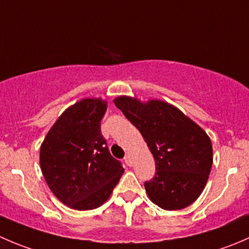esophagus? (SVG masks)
<instances>
[{
    "instance_id": "1",
    "label": "esophagus",
    "mask_w": 249,
    "mask_h": 249,
    "mask_svg": "<svg viewBox=\"0 0 249 249\" xmlns=\"http://www.w3.org/2000/svg\"><path fill=\"white\" fill-rule=\"evenodd\" d=\"M125 162H126L127 166H132V164H134V161H132V158L130 157V155H126V157H125Z\"/></svg>"
}]
</instances>
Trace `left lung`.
Segmentation results:
<instances>
[{
    "label": "left lung",
    "instance_id": "8db88e82",
    "mask_svg": "<svg viewBox=\"0 0 249 249\" xmlns=\"http://www.w3.org/2000/svg\"><path fill=\"white\" fill-rule=\"evenodd\" d=\"M113 102L139 129L154 157L157 173L144 183L150 201L167 211L192 205L212 169V143L205 130L161 100L119 96Z\"/></svg>",
    "mask_w": 249,
    "mask_h": 249
}]
</instances>
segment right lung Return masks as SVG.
Masks as SVG:
<instances>
[{
  "label": "right lung",
  "mask_w": 249,
  "mask_h": 249,
  "mask_svg": "<svg viewBox=\"0 0 249 249\" xmlns=\"http://www.w3.org/2000/svg\"><path fill=\"white\" fill-rule=\"evenodd\" d=\"M106 109L100 97L80 100L64 110L41 144L39 164L48 187L73 210L100 207L124 173L101 134Z\"/></svg>",
  "instance_id": "add662e5"
}]
</instances>
